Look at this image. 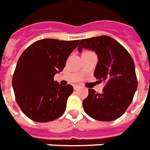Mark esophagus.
I'll return each instance as SVG.
<instances>
[{"label": "esophagus", "mask_w": 150, "mask_h": 150, "mask_svg": "<svg viewBox=\"0 0 150 150\" xmlns=\"http://www.w3.org/2000/svg\"><path fill=\"white\" fill-rule=\"evenodd\" d=\"M78 88H80V86H78V85H74L73 86V89L74 90H77Z\"/></svg>", "instance_id": "obj_1"}]
</instances>
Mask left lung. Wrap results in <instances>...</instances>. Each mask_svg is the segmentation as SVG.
<instances>
[{
    "instance_id": "1",
    "label": "left lung",
    "mask_w": 150,
    "mask_h": 150,
    "mask_svg": "<svg viewBox=\"0 0 150 150\" xmlns=\"http://www.w3.org/2000/svg\"><path fill=\"white\" fill-rule=\"evenodd\" d=\"M78 52L92 50L98 56L94 76L105 82L103 93L89 89L83 108L89 116L100 121H112L124 114L133 99L137 80L133 60L115 39L107 35L81 39Z\"/></svg>"
}]
</instances>
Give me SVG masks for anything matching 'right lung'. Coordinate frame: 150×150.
Listing matches in <instances>:
<instances>
[{
  "mask_svg": "<svg viewBox=\"0 0 150 150\" xmlns=\"http://www.w3.org/2000/svg\"><path fill=\"white\" fill-rule=\"evenodd\" d=\"M78 43L79 40L41 39L30 45L19 57L13 89L17 103L30 120L45 123L64 114L73 88L60 85L54 76L64 69Z\"/></svg>",
  "mask_w": 150,
  "mask_h": 150,
  "instance_id": "right-lung-1",
  "label": "right lung"
}]
</instances>
